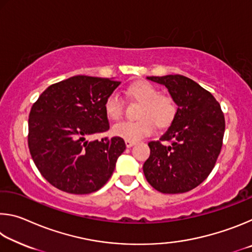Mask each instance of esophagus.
Masks as SVG:
<instances>
[{
    "instance_id": "esophagus-1",
    "label": "esophagus",
    "mask_w": 252,
    "mask_h": 252,
    "mask_svg": "<svg viewBox=\"0 0 252 252\" xmlns=\"http://www.w3.org/2000/svg\"><path fill=\"white\" fill-rule=\"evenodd\" d=\"M135 142H133V141H129V140H126V146L127 147V148H131L132 146H133Z\"/></svg>"
}]
</instances>
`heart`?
Returning a JSON list of instances; mask_svg holds the SVG:
<instances>
[{
	"instance_id": "heart-1",
	"label": "heart",
	"mask_w": 252,
	"mask_h": 252,
	"mask_svg": "<svg viewBox=\"0 0 252 252\" xmlns=\"http://www.w3.org/2000/svg\"><path fill=\"white\" fill-rule=\"evenodd\" d=\"M132 100L142 103L139 110V121H122L112 126V133L129 141L150 135L155 131V123L160 127L172 123L177 114V103L171 96L161 94L156 85L149 82H136L126 89ZM105 114L111 120H119L125 111V101L117 92L111 93L104 101Z\"/></svg>"
}]
</instances>
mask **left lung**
Segmentation results:
<instances>
[{
  "mask_svg": "<svg viewBox=\"0 0 252 252\" xmlns=\"http://www.w3.org/2000/svg\"><path fill=\"white\" fill-rule=\"evenodd\" d=\"M165 85L178 105L168 131L149 142L143 164L148 182L162 193H185L208 178L220 155L224 116L219 102L193 80L180 74L148 76ZM163 142H170L165 146Z\"/></svg>",
  "mask_w": 252,
  "mask_h": 252,
  "instance_id": "1",
  "label": "left lung"
}]
</instances>
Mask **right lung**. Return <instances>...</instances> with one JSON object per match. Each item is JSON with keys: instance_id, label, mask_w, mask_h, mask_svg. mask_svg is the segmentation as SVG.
I'll use <instances>...</instances> for the list:
<instances>
[{"instance_id": "add662e5", "label": "right lung", "mask_w": 252, "mask_h": 252, "mask_svg": "<svg viewBox=\"0 0 252 252\" xmlns=\"http://www.w3.org/2000/svg\"><path fill=\"white\" fill-rule=\"evenodd\" d=\"M121 82L75 75L54 83L34 102L28 144L37 170L59 190L88 194L101 189L126 150L120 136L89 141L110 129L104 101Z\"/></svg>"}]
</instances>
